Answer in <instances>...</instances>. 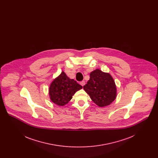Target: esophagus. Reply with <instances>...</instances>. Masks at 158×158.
<instances>
[{"instance_id":"1","label":"esophagus","mask_w":158,"mask_h":158,"mask_svg":"<svg viewBox=\"0 0 158 158\" xmlns=\"http://www.w3.org/2000/svg\"><path fill=\"white\" fill-rule=\"evenodd\" d=\"M80 84H81L82 86H83L85 85V81H82V82H80Z\"/></svg>"}]
</instances>
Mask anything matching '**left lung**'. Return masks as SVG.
<instances>
[{"label": "left lung", "mask_w": 158, "mask_h": 158, "mask_svg": "<svg viewBox=\"0 0 158 158\" xmlns=\"http://www.w3.org/2000/svg\"><path fill=\"white\" fill-rule=\"evenodd\" d=\"M83 89L99 107L110 105L117 97V87L113 77L98 69L90 72V79L83 86Z\"/></svg>", "instance_id": "1"}]
</instances>
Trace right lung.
Listing matches in <instances>:
<instances>
[{
    "instance_id": "obj_1",
    "label": "right lung",
    "mask_w": 158,
    "mask_h": 158,
    "mask_svg": "<svg viewBox=\"0 0 158 158\" xmlns=\"http://www.w3.org/2000/svg\"><path fill=\"white\" fill-rule=\"evenodd\" d=\"M82 86L75 81L70 79L62 71L59 76L53 79L49 86V96L54 104L59 106L67 104L77 91Z\"/></svg>"
}]
</instances>
